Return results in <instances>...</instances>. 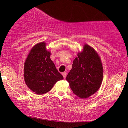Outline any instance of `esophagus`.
Wrapping results in <instances>:
<instances>
[{"mask_svg":"<svg viewBox=\"0 0 128 128\" xmlns=\"http://www.w3.org/2000/svg\"><path fill=\"white\" fill-rule=\"evenodd\" d=\"M62 74L63 77H64V78L65 79L66 78V75H67V73H66V72H63L62 73Z\"/></svg>","mask_w":128,"mask_h":128,"instance_id":"obj_1","label":"esophagus"}]
</instances>
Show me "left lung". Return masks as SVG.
Masks as SVG:
<instances>
[{
    "label": "left lung",
    "mask_w": 128,
    "mask_h": 128,
    "mask_svg": "<svg viewBox=\"0 0 128 128\" xmlns=\"http://www.w3.org/2000/svg\"><path fill=\"white\" fill-rule=\"evenodd\" d=\"M104 69L99 54L85 44L78 53L66 80L74 94L85 99L94 94L100 87Z\"/></svg>",
    "instance_id": "left-lung-1"
}]
</instances>
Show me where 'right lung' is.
<instances>
[{
	"label": "right lung",
	"instance_id": "right-lung-1",
	"mask_svg": "<svg viewBox=\"0 0 128 128\" xmlns=\"http://www.w3.org/2000/svg\"><path fill=\"white\" fill-rule=\"evenodd\" d=\"M42 42L34 46L24 64V79L26 86L36 94L49 92L57 81L63 79L51 60L50 52Z\"/></svg>",
	"mask_w": 128,
	"mask_h": 128
}]
</instances>
